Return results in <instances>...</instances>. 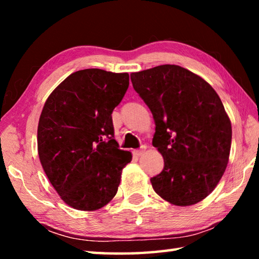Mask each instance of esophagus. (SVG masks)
<instances>
[{"mask_svg":"<svg viewBox=\"0 0 259 259\" xmlns=\"http://www.w3.org/2000/svg\"><path fill=\"white\" fill-rule=\"evenodd\" d=\"M145 150H146V147L145 146H142L139 148V150H136V151H134V155L135 156H140L143 154L144 152H145Z\"/></svg>","mask_w":259,"mask_h":259,"instance_id":"34e87169","label":"esophagus"}]
</instances>
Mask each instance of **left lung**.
I'll return each instance as SVG.
<instances>
[{
  "instance_id": "1",
  "label": "left lung",
  "mask_w": 259,
  "mask_h": 259,
  "mask_svg": "<svg viewBox=\"0 0 259 259\" xmlns=\"http://www.w3.org/2000/svg\"><path fill=\"white\" fill-rule=\"evenodd\" d=\"M155 122L153 146L164 160L151 178L162 199L192 205L211 193L229 162L232 125L223 103L202 77L177 65L130 74Z\"/></svg>"
}]
</instances>
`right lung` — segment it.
Listing matches in <instances>:
<instances>
[{"label":"right lung","instance_id":"obj_1","mask_svg":"<svg viewBox=\"0 0 259 259\" xmlns=\"http://www.w3.org/2000/svg\"><path fill=\"white\" fill-rule=\"evenodd\" d=\"M128 87V73L82 69L65 78L43 106L38 157L69 207L93 211L116 194L122 169L133 155L114 139L112 113Z\"/></svg>","mask_w":259,"mask_h":259}]
</instances>
